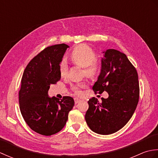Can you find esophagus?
Here are the masks:
<instances>
[{
  "mask_svg": "<svg viewBox=\"0 0 158 158\" xmlns=\"http://www.w3.org/2000/svg\"><path fill=\"white\" fill-rule=\"evenodd\" d=\"M80 101H81V100H80L79 98H75V104L79 103Z\"/></svg>",
  "mask_w": 158,
  "mask_h": 158,
  "instance_id": "34e87169",
  "label": "esophagus"
}]
</instances>
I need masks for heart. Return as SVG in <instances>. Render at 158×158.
I'll return each instance as SVG.
<instances>
[{"mask_svg": "<svg viewBox=\"0 0 158 158\" xmlns=\"http://www.w3.org/2000/svg\"><path fill=\"white\" fill-rule=\"evenodd\" d=\"M70 59L72 61L82 67H84L85 73L89 76L94 77L96 75L100 70V64L96 62V54L94 50L89 46L85 44H81L76 46L70 53ZM69 66L64 60L60 62L59 65V70L60 75L62 77L66 76L68 73ZM87 83L85 82L77 83L76 84L71 85L73 91L78 95L82 94L81 88H85Z\"/></svg>", "mask_w": 158, "mask_h": 158, "instance_id": "1", "label": "heart"}]
</instances>
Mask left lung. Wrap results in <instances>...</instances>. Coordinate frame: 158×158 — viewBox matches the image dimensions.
I'll use <instances>...</instances> for the list:
<instances>
[{"mask_svg": "<svg viewBox=\"0 0 158 158\" xmlns=\"http://www.w3.org/2000/svg\"><path fill=\"white\" fill-rule=\"evenodd\" d=\"M103 53L101 73L92 89L107 92L109 97L101 102L94 97L89 99L85 119L94 132L107 135L128 122L138 105L140 88L136 69L126 54L113 49Z\"/></svg>", "mask_w": 158, "mask_h": 158, "instance_id": "left-lung-1", "label": "left lung"}]
</instances>
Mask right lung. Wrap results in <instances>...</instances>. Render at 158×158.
Masks as SVG:
<instances>
[{
	"label": "right lung",
	"mask_w": 158,
	"mask_h": 158,
	"mask_svg": "<svg viewBox=\"0 0 158 158\" xmlns=\"http://www.w3.org/2000/svg\"><path fill=\"white\" fill-rule=\"evenodd\" d=\"M69 46L64 43L49 46L28 63L23 71L19 91V109L26 123L41 135L60 132L66 123L75 105L70 96L49 98L48 90L61 78L59 65Z\"/></svg>",
	"instance_id": "1"
}]
</instances>
